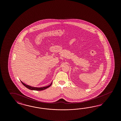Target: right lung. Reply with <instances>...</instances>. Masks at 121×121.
I'll return each instance as SVG.
<instances>
[{"label":"right lung","mask_w":121,"mask_h":121,"mask_svg":"<svg viewBox=\"0 0 121 121\" xmlns=\"http://www.w3.org/2000/svg\"><path fill=\"white\" fill-rule=\"evenodd\" d=\"M21 82H22V84L23 85L26 87L28 88V89H29L30 90L39 91H43V90H45V89H47V88H48V87H49L51 86V85H52V82L51 84L50 85H49V86H44V87H32V86H30L29 85H26V84L24 83L23 82H22V81H21Z\"/></svg>","instance_id":"1"}]
</instances>
